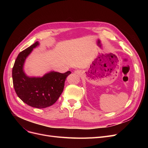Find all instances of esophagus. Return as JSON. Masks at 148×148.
Segmentation results:
<instances>
[{
    "label": "esophagus",
    "instance_id": "34e87169",
    "mask_svg": "<svg viewBox=\"0 0 148 148\" xmlns=\"http://www.w3.org/2000/svg\"><path fill=\"white\" fill-rule=\"evenodd\" d=\"M75 73H77V74H78V73H79V70L75 71Z\"/></svg>",
    "mask_w": 148,
    "mask_h": 148
}]
</instances>
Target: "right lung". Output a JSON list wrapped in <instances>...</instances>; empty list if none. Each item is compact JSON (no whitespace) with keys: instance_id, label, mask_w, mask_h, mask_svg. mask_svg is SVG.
I'll use <instances>...</instances> for the list:
<instances>
[{"instance_id":"right-lung-1","label":"right lung","mask_w":148,"mask_h":148,"mask_svg":"<svg viewBox=\"0 0 148 148\" xmlns=\"http://www.w3.org/2000/svg\"><path fill=\"white\" fill-rule=\"evenodd\" d=\"M39 45L38 41L21 51L15 60L12 69L13 84L20 99L29 106L38 109L53 105L63 92L65 81L71 73L51 71L42 77H29L23 71L26 58Z\"/></svg>"}]
</instances>
